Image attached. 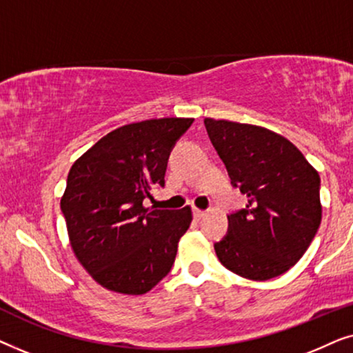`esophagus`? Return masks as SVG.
<instances>
[{
  "label": "esophagus",
  "instance_id": "34e87169",
  "mask_svg": "<svg viewBox=\"0 0 353 353\" xmlns=\"http://www.w3.org/2000/svg\"><path fill=\"white\" fill-rule=\"evenodd\" d=\"M192 214H194V216H196V219H202V216H205V214H207V212L205 210H201V209H194V210H192Z\"/></svg>",
  "mask_w": 353,
  "mask_h": 353
}]
</instances>
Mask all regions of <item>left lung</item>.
I'll use <instances>...</instances> for the list:
<instances>
[{"label": "left lung", "instance_id": "1", "mask_svg": "<svg viewBox=\"0 0 353 353\" xmlns=\"http://www.w3.org/2000/svg\"><path fill=\"white\" fill-rule=\"evenodd\" d=\"M231 183L249 197L228 215V234L215 244L225 268L267 281L296 265L321 223L320 175L294 144L259 125L204 120Z\"/></svg>", "mask_w": 353, "mask_h": 353}]
</instances>
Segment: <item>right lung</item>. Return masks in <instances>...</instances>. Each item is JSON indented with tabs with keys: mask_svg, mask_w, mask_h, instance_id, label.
<instances>
[{
	"mask_svg": "<svg viewBox=\"0 0 353 353\" xmlns=\"http://www.w3.org/2000/svg\"><path fill=\"white\" fill-rule=\"evenodd\" d=\"M194 119L143 120L112 130L77 159L61 197L70 248L90 276L112 292L141 296L170 272L191 207H144L165 183L167 161Z\"/></svg>",
	"mask_w": 353,
	"mask_h": 353,
	"instance_id": "1",
	"label": "right lung"
}]
</instances>
